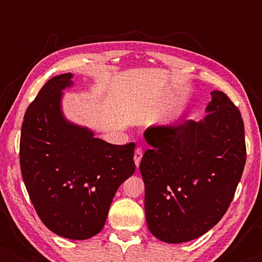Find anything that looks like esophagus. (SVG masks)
Masks as SVG:
<instances>
[{"label":"esophagus","mask_w":262,"mask_h":262,"mask_svg":"<svg viewBox=\"0 0 262 262\" xmlns=\"http://www.w3.org/2000/svg\"><path fill=\"white\" fill-rule=\"evenodd\" d=\"M142 156H143V150H142V148H137V149H136L134 159H135V163H136V166H137V167L139 166V163H141Z\"/></svg>","instance_id":"1"}]
</instances>
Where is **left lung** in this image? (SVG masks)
<instances>
[{
  "mask_svg": "<svg viewBox=\"0 0 262 262\" xmlns=\"http://www.w3.org/2000/svg\"><path fill=\"white\" fill-rule=\"evenodd\" d=\"M206 117L150 127L139 169L151 234L167 243L192 241L227 212L246 164L245 125L223 92L211 93Z\"/></svg>",
  "mask_w": 262,
  "mask_h": 262,
  "instance_id": "left-lung-1",
  "label": "left lung"
}]
</instances>
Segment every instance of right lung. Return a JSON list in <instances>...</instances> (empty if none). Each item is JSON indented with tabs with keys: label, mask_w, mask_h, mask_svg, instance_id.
Segmentation results:
<instances>
[{
	"label": "right lung",
	"mask_w": 262,
	"mask_h": 262,
	"mask_svg": "<svg viewBox=\"0 0 262 262\" xmlns=\"http://www.w3.org/2000/svg\"><path fill=\"white\" fill-rule=\"evenodd\" d=\"M71 77H52L28 106L20 167L42 223L62 237L85 239L102 230L118 187L135 173L136 145L110 144L64 119L60 98Z\"/></svg>",
	"instance_id": "obj_1"
}]
</instances>
